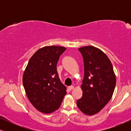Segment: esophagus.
I'll list each match as a JSON object with an SVG mask.
<instances>
[{
  "label": "esophagus",
  "mask_w": 131,
  "mask_h": 131,
  "mask_svg": "<svg viewBox=\"0 0 131 131\" xmlns=\"http://www.w3.org/2000/svg\"><path fill=\"white\" fill-rule=\"evenodd\" d=\"M73 89H74V86H73V85H71V86L68 87V89L70 90V91H71V90H73Z\"/></svg>",
  "instance_id": "obj_1"
}]
</instances>
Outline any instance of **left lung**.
Returning a JSON list of instances; mask_svg holds the SVG:
<instances>
[{"mask_svg":"<svg viewBox=\"0 0 131 131\" xmlns=\"http://www.w3.org/2000/svg\"><path fill=\"white\" fill-rule=\"evenodd\" d=\"M84 60V76L81 85L82 97L78 107L88 115L97 113L112 98L116 86V76L112 63L102 50L94 46L78 49Z\"/></svg>","mask_w":131,"mask_h":131,"instance_id":"obj_1","label":"left lung"}]
</instances>
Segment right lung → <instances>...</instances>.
Segmentation results:
<instances>
[{
  "instance_id": "obj_1",
  "label": "right lung",
  "mask_w": 131,
  "mask_h": 131,
  "mask_svg": "<svg viewBox=\"0 0 131 131\" xmlns=\"http://www.w3.org/2000/svg\"><path fill=\"white\" fill-rule=\"evenodd\" d=\"M66 48L47 46L31 57L23 76L28 99L39 112L50 113L60 106L67 88L58 77L57 64Z\"/></svg>"
}]
</instances>
